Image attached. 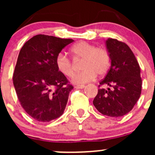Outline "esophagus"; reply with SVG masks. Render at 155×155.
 <instances>
[{
  "label": "esophagus",
  "mask_w": 155,
  "mask_h": 155,
  "mask_svg": "<svg viewBox=\"0 0 155 155\" xmlns=\"http://www.w3.org/2000/svg\"><path fill=\"white\" fill-rule=\"evenodd\" d=\"M85 87V85H76V86H75V88H80V89H82V88H84V87Z\"/></svg>",
  "instance_id": "1"
}]
</instances>
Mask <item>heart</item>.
Masks as SVG:
<instances>
[{
  "label": "heart",
  "instance_id": "b5f03b06",
  "mask_svg": "<svg viewBox=\"0 0 155 155\" xmlns=\"http://www.w3.org/2000/svg\"><path fill=\"white\" fill-rule=\"evenodd\" d=\"M70 52L76 59H82L81 69L82 71L72 77L75 85H83L94 80L97 76H104L110 68L111 58L106 48L95 47L85 41L76 43L70 48ZM58 70L67 77H70L74 73V68L70 59L64 53L58 54L55 58Z\"/></svg>",
  "mask_w": 155,
  "mask_h": 155
}]
</instances>
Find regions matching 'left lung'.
<instances>
[{
    "label": "left lung",
    "instance_id": "left-lung-1",
    "mask_svg": "<svg viewBox=\"0 0 155 155\" xmlns=\"http://www.w3.org/2000/svg\"><path fill=\"white\" fill-rule=\"evenodd\" d=\"M106 46L111 58V67L100 85L93 101L101 114L109 117H121L132 110L141 94L140 68L129 46L115 39L109 38Z\"/></svg>",
    "mask_w": 155,
    "mask_h": 155
}]
</instances>
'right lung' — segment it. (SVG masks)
Masks as SVG:
<instances>
[{
	"label": "right lung",
	"mask_w": 155,
	"mask_h": 155,
	"mask_svg": "<svg viewBox=\"0 0 155 155\" xmlns=\"http://www.w3.org/2000/svg\"><path fill=\"white\" fill-rule=\"evenodd\" d=\"M73 41L38 34L20 50L13 73L14 87L21 107L39 122L59 118L66 108L73 87L58 70L55 58Z\"/></svg>",
	"instance_id": "add662e5"
}]
</instances>
